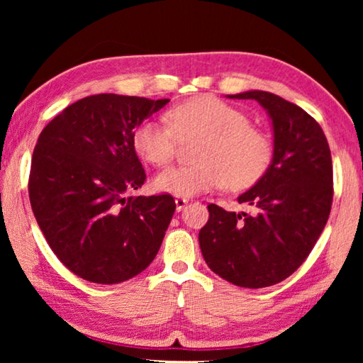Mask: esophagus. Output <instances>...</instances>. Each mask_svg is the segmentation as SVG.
<instances>
[{
    "label": "esophagus",
    "instance_id": "obj_1",
    "mask_svg": "<svg viewBox=\"0 0 363 363\" xmlns=\"http://www.w3.org/2000/svg\"><path fill=\"white\" fill-rule=\"evenodd\" d=\"M174 201H176V210H177V211H181L182 208L189 203V200L184 199V196H176Z\"/></svg>",
    "mask_w": 363,
    "mask_h": 363
}]
</instances>
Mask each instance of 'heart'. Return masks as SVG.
I'll list each match as a JSON object with an SVG mask.
<instances>
[{
    "label": "heart",
    "instance_id": "obj_1",
    "mask_svg": "<svg viewBox=\"0 0 363 363\" xmlns=\"http://www.w3.org/2000/svg\"><path fill=\"white\" fill-rule=\"evenodd\" d=\"M168 122L144 120L133 133L138 155L153 167H167L179 140L200 139L194 167L168 168L153 187L176 196H192L225 186L233 192L255 187L274 162V143L266 131L250 125L248 115L216 96L201 94L168 112Z\"/></svg>",
    "mask_w": 363,
    "mask_h": 363
}]
</instances>
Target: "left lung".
<instances>
[{
    "label": "left lung",
    "mask_w": 363,
    "mask_h": 363,
    "mask_svg": "<svg viewBox=\"0 0 363 363\" xmlns=\"http://www.w3.org/2000/svg\"><path fill=\"white\" fill-rule=\"evenodd\" d=\"M230 99H255L274 126V162L261 182L238 196L253 213H230L208 205L210 219L199 242L214 274L243 288L279 284L314 248L333 203V164L318 123L298 107L266 91H247Z\"/></svg>",
    "instance_id": "1"
}]
</instances>
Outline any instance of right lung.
Masks as SVG:
<instances>
[{"label": "right lung", "mask_w": 363, "mask_h": 363, "mask_svg": "<svg viewBox=\"0 0 363 363\" xmlns=\"http://www.w3.org/2000/svg\"><path fill=\"white\" fill-rule=\"evenodd\" d=\"M168 102L88 96L41 131L30 203L54 255L78 277L120 284L143 272L162 247L176 203L169 194L131 195L145 181L133 133Z\"/></svg>", "instance_id": "right-lung-1"}]
</instances>
